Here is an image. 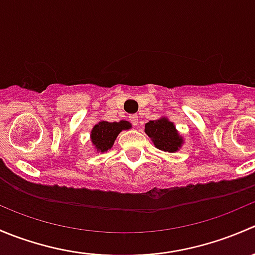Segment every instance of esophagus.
<instances>
[{
    "label": "esophagus",
    "mask_w": 255,
    "mask_h": 255,
    "mask_svg": "<svg viewBox=\"0 0 255 255\" xmlns=\"http://www.w3.org/2000/svg\"><path fill=\"white\" fill-rule=\"evenodd\" d=\"M130 123H132L133 126H134V127H137L138 126V116H130Z\"/></svg>",
    "instance_id": "esophagus-1"
}]
</instances>
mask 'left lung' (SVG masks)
I'll return each mask as SVG.
<instances>
[{
    "mask_svg": "<svg viewBox=\"0 0 255 255\" xmlns=\"http://www.w3.org/2000/svg\"><path fill=\"white\" fill-rule=\"evenodd\" d=\"M145 133L151 138L154 145L164 151H176L181 146L182 139L177 134L175 126L166 118L149 121L145 125Z\"/></svg>",
    "mask_w": 255,
    "mask_h": 255,
    "instance_id": "left-lung-1",
    "label": "left lung"
}]
</instances>
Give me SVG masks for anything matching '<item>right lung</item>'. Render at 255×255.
I'll return each instance as SVG.
<instances>
[{
  "label": "right lung",
  "instance_id": "1",
  "mask_svg": "<svg viewBox=\"0 0 255 255\" xmlns=\"http://www.w3.org/2000/svg\"><path fill=\"white\" fill-rule=\"evenodd\" d=\"M130 128V125L127 121H121V122H100L94 127L91 132V140L97 150L107 151L111 149L115 143L118 133L123 129Z\"/></svg>",
  "mask_w": 255,
  "mask_h": 255
}]
</instances>
